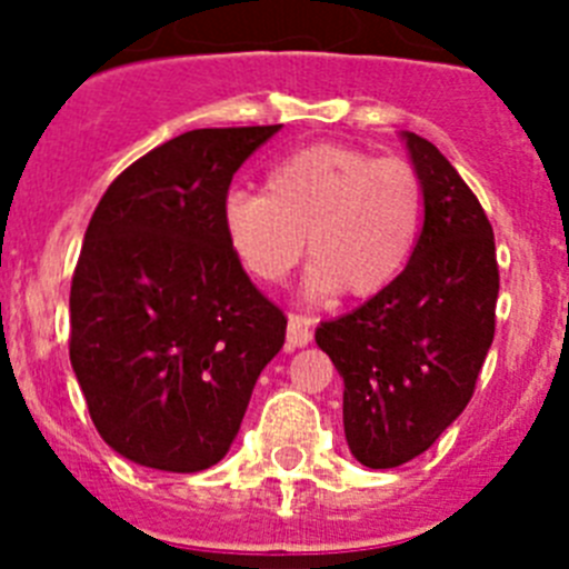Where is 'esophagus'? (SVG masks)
<instances>
[{
  "instance_id": "34e87169",
  "label": "esophagus",
  "mask_w": 569,
  "mask_h": 569,
  "mask_svg": "<svg viewBox=\"0 0 569 569\" xmlns=\"http://www.w3.org/2000/svg\"><path fill=\"white\" fill-rule=\"evenodd\" d=\"M313 341V328H310V319L299 313H290L288 319V345L290 347H305Z\"/></svg>"
}]
</instances>
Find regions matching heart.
Segmentation results:
<instances>
[{"instance_id":"1","label":"heart","mask_w":569,"mask_h":569,"mask_svg":"<svg viewBox=\"0 0 569 569\" xmlns=\"http://www.w3.org/2000/svg\"><path fill=\"white\" fill-rule=\"evenodd\" d=\"M421 179L405 159H376L353 144H310L268 173L264 193L233 190L224 230L241 268L276 284L308 244L313 299L345 288L356 299L390 288L413 256Z\"/></svg>"}]
</instances>
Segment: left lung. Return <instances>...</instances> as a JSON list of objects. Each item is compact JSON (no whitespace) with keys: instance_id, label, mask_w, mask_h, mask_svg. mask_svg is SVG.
Segmentation results:
<instances>
[{"instance_id":"left-lung-1","label":"left lung","mask_w":569,"mask_h":569,"mask_svg":"<svg viewBox=\"0 0 569 569\" xmlns=\"http://www.w3.org/2000/svg\"><path fill=\"white\" fill-rule=\"evenodd\" d=\"M405 139L425 193L413 256L390 288L316 330L345 379L350 453L373 470L407 465L459 419L492 345L499 299L485 208L433 142Z\"/></svg>"}]
</instances>
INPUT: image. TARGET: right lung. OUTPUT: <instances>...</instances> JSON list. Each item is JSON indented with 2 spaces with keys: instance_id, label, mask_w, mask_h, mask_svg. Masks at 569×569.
<instances>
[{
  "instance_id": "obj_1",
  "label": "right lung",
  "mask_w": 569,
  "mask_h": 569,
  "mask_svg": "<svg viewBox=\"0 0 569 569\" xmlns=\"http://www.w3.org/2000/svg\"><path fill=\"white\" fill-rule=\"evenodd\" d=\"M281 124L188 130L116 176L70 281V365L99 436L136 465L222 461L288 316L224 230L233 173Z\"/></svg>"
}]
</instances>
